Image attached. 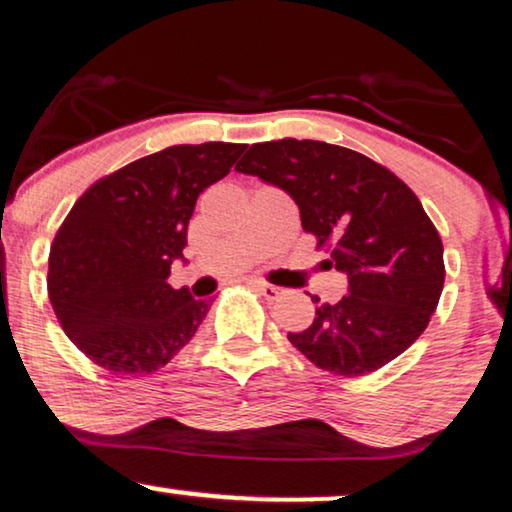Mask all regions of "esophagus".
<instances>
[{"label": "esophagus", "mask_w": 512, "mask_h": 512, "mask_svg": "<svg viewBox=\"0 0 512 512\" xmlns=\"http://www.w3.org/2000/svg\"><path fill=\"white\" fill-rule=\"evenodd\" d=\"M253 285L257 287L259 292L264 294L266 299H271V301H273V299H278L280 294H283V290H280L278 285H271V283H266V280H259V278H255V280H253Z\"/></svg>", "instance_id": "34e87169"}]
</instances>
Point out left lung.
<instances>
[{
  "mask_svg": "<svg viewBox=\"0 0 512 512\" xmlns=\"http://www.w3.org/2000/svg\"><path fill=\"white\" fill-rule=\"evenodd\" d=\"M285 190L301 227L331 250L348 294L315 306L313 325L287 334L320 369L355 378L399 357L427 329L443 292V243L415 192L383 164L325 141L255 143L236 164Z\"/></svg>",
  "mask_w": 512,
  "mask_h": 512,
  "instance_id": "1",
  "label": "left lung"
}]
</instances>
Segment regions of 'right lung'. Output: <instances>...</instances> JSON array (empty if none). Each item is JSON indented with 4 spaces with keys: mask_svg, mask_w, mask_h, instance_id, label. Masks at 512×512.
<instances>
[{
    "mask_svg": "<svg viewBox=\"0 0 512 512\" xmlns=\"http://www.w3.org/2000/svg\"><path fill=\"white\" fill-rule=\"evenodd\" d=\"M246 150L208 141L171 146L81 194L48 257V297L71 343L115 376L162 369L211 304L167 283L183 257L197 197Z\"/></svg>",
    "mask_w": 512,
    "mask_h": 512,
    "instance_id": "right-lung-1",
    "label": "right lung"
}]
</instances>
